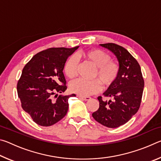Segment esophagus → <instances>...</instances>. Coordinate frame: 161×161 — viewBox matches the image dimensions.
<instances>
[{
  "label": "esophagus",
  "instance_id": "obj_1",
  "mask_svg": "<svg viewBox=\"0 0 161 161\" xmlns=\"http://www.w3.org/2000/svg\"><path fill=\"white\" fill-rule=\"evenodd\" d=\"M79 98H80V99H83L84 101H89L91 99V97H82V96H79Z\"/></svg>",
  "mask_w": 161,
  "mask_h": 161
}]
</instances>
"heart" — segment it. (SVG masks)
<instances>
[{
    "mask_svg": "<svg viewBox=\"0 0 161 161\" xmlns=\"http://www.w3.org/2000/svg\"><path fill=\"white\" fill-rule=\"evenodd\" d=\"M89 62L95 67L93 77L97 80L86 81L77 80L69 85L70 91L82 97L89 96L99 92L103 87H108L116 80L119 72V65L116 62L111 60L109 54L99 49L81 51L67 59L64 66V72L69 79L75 78L77 74V59Z\"/></svg>",
    "mask_w": 161,
    "mask_h": 161,
    "instance_id": "obj_1",
    "label": "heart"
}]
</instances>
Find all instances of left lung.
Returning <instances> with one entry per match:
<instances>
[{"label": "left lung", "instance_id": "obj_1", "mask_svg": "<svg viewBox=\"0 0 161 161\" xmlns=\"http://www.w3.org/2000/svg\"><path fill=\"white\" fill-rule=\"evenodd\" d=\"M116 56L119 72L116 80L103 93L110 100L98 97L99 107L92 114L93 118L103 126L117 128L132 118L140 107L144 80L141 67L129 52L121 46L107 43L100 44Z\"/></svg>", "mask_w": 161, "mask_h": 161}]
</instances>
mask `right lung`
<instances>
[{
  "instance_id": "obj_1",
  "label": "right lung",
  "mask_w": 161,
  "mask_h": 161,
  "mask_svg": "<svg viewBox=\"0 0 161 161\" xmlns=\"http://www.w3.org/2000/svg\"><path fill=\"white\" fill-rule=\"evenodd\" d=\"M78 47L50 48L40 52L22 71L17 85L22 108L40 126H50L67 113L68 99L75 94L59 95L55 100L53 99V95L67 89L64 66L67 59Z\"/></svg>"
}]
</instances>
